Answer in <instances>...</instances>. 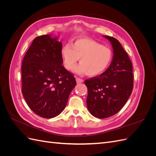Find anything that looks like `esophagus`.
<instances>
[{
	"label": "esophagus",
	"mask_w": 156,
	"mask_h": 156,
	"mask_svg": "<svg viewBox=\"0 0 156 156\" xmlns=\"http://www.w3.org/2000/svg\"><path fill=\"white\" fill-rule=\"evenodd\" d=\"M76 81L77 83H81L83 82V79L79 78L78 77H76Z\"/></svg>",
	"instance_id": "obj_1"
}]
</instances>
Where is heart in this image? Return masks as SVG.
<instances>
[{"instance_id":"heart-1","label":"heart","mask_w":156,"mask_h":156,"mask_svg":"<svg viewBox=\"0 0 156 156\" xmlns=\"http://www.w3.org/2000/svg\"><path fill=\"white\" fill-rule=\"evenodd\" d=\"M60 53L66 69H72L80 58V64L74 68V72L89 77H96L104 72L113 57L109 48L90 38H79L72 45L65 44Z\"/></svg>"}]
</instances>
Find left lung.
I'll return each instance as SVG.
<instances>
[{
    "label": "left lung",
    "mask_w": 156,
    "mask_h": 156,
    "mask_svg": "<svg viewBox=\"0 0 156 156\" xmlns=\"http://www.w3.org/2000/svg\"><path fill=\"white\" fill-rule=\"evenodd\" d=\"M105 37L111 41L114 52L110 66L100 75L84 81L88 89V109L98 119L119 112L133 88V66L128 55L115 37Z\"/></svg>",
    "instance_id": "left-lung-1"
}]
</instances>
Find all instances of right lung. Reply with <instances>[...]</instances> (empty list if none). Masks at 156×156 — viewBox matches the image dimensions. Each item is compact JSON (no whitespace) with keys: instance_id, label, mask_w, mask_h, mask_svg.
<instances>
[{"instance_id":"add662e5","label":"right lung","mask_w":156,"mask_h":156,"mask_svg":"<svg viewBox=\"0 0 156 156\" xmlns=\"http://www.w3.org/2000/svg\"><path fill=\"white\" fill-rule=\"evenodd\" d=\"M62 44L49 35L33 40L23 58L21 92L28 106L35 114L51 119L66 105L76 80L62 66Z\"/></svg>"}]
</instances>
